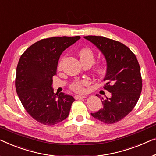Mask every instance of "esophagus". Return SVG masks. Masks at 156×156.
Returning a JSON list of instances; mask_svg holds the SVG:
<instances>
[{
    "instance_id": "34e87169",
    "label": "esophagus",
    "mask_w": 156,
    "mask_h": 156,
    "mask_svg": "<svg viewBox=\"0 0 156 156\" xmlns=\"http://www.w3.org/2000/svg\"><path fill=\"white\" fill-rule=\"evenodd\" d=\"M75 99H83V98H86V96H84V95H75Z\"/></svg>"
}]
</instances>
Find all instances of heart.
<instances>
[{
    "mask_svg": "<svg viewBox=\"0 0 156 156\" xmlns=\"http://www.w3.org/2000/svg\"><path fill=\"white\" fill-rule=\"evenodd\" d=\"M79 57L82 62V63L86 62H90L92 64L94 60V55L92 50L89 48H81L79 51ZM58 69H60L62 66V60H60L58 63ZM95 71L97 74L99 76L103 75L106 71V66L104 64H99L97 65L95 68ZM90 84V80L85 79V80H81L76 81L72 83L70 85V88L73 91L78 93H83L85 91V87H87Z\"/></svg>",
    "mask_w": 156,
    "mask_h": 156,
    "instance_id": "1",
    "label": "heart"
}]
</instances>
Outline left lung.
Here are the masks:
<instances>
[{"instance_id": "1", "label": "left lung", "mask_w": 156, "mask_h": 156, "mask_svg": "<svg viewBox=\"0 0 156 156\" xmlns=\"http://www.w3.org/2000/svg\"><path fill=\"white\" fill-rule=\"evenodd\" d=\"M84 38L96 45L106 58L107 71L104 88L111 94L110 98L101 97L103 108L91 115L106 124L117 122L131 112L140 97V66L135 55L120 42L103 36Z\"/></svg>"}]
</instances>
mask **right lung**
I'll return each instance as SVG.
<instances>
[{
    "label": "right lung",
    "mask_w": 156,
    "mask_h": 156,
    "mask_svg": "<svg viewBox=\"0 0 156 156\" xmlns=\"http://www.w3.org/2000/svg\"><path fill=\"white\" fill-rule=\"evenodd\" d=\"M80 38L76 36L42 39L21 55L16 91L27 112L41 124L54 125L68 117L75 99L63 92L55 94L52 78L57 75L60 55Z\"/></svg>",
    "instance_id": "obj_1"
}]
</instances>
